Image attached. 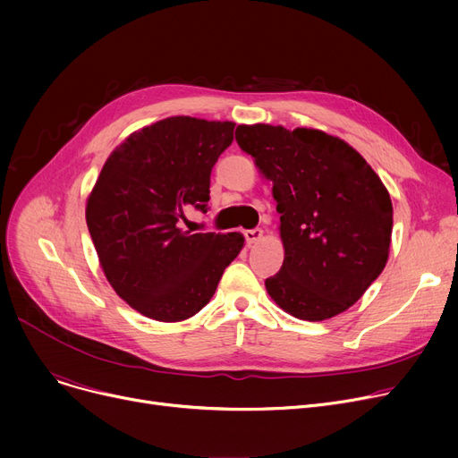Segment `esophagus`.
Masks as SVG:
<instances>
[{"mask_svg":"<svg viewBox=\"0 0 458 458\" xmlns=\"http://www.w3.org/2000/svg\"><path fill=\"white\" fill-rule=\"evenodd\" d=\"M261 237H263V230H259V228H254V230H247V232H245V239H247L249 245L258 243Z\"/></svg>","mask_w":458,"mask_h":458,"instance_id":"obj_1","label":"esophagus"}]
</instances>
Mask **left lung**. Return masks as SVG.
Returning <instances> with one entry per match:
<instances>
[{
    "mask_svg": "<svg viewBox=\"0 0 458 458\" xmlns=\"http://www.w3.org/2000/svg\"><path fill=\"white\" fill-rule=\"evenodd\" d=\"M235 140L273 182L280 213L284 263L267 293L302 321L342 314L386 267L388 189L351 144L321 130L242 124Z\"/></svg>",
    "mask_w": 458,
    "mask_h": 458,
    "instance_id": "8db88e82",
    "label": "left lung"
}]
</instances>
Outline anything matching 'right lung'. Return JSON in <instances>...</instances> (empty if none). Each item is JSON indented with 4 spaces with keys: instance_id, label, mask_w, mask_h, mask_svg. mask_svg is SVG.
<instances>
[{
    "instance_id": "obj_1",
    "label": "right lung",
    "mask_w": 458,
    "mask_h": 458,
    "mask_svg": "<svg viewBox=\"0 0 458 458\" xmlns=\"http://www.w3.org/2000/svg\"><path fill=\"white\" fill-rule=\"evenodd\" d=\"M233 123L168 116L111 152L87 199L100 267L144 318L178 323L209 302L245 245L239 232L191 233L185 209L206 211L209 176L233 140Z\"/></svg>"
}]
</instances>
